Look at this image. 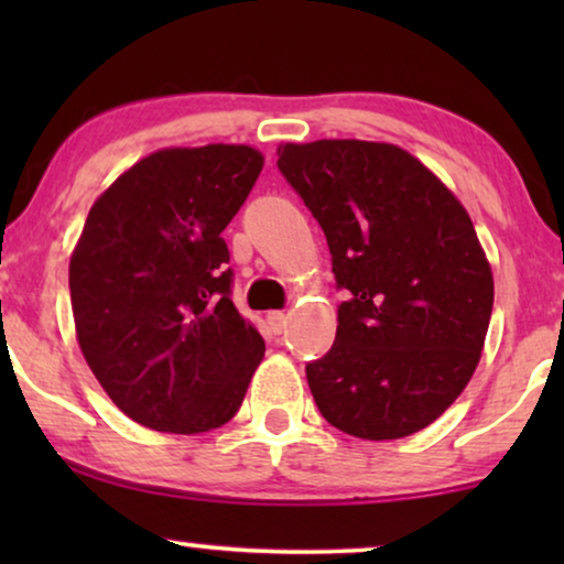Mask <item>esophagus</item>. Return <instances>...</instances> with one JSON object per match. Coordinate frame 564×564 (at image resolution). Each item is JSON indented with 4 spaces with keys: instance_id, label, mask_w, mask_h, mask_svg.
Returning <instances> with one entry per match:
<instances>
[{
    "instance_id": "esophagus-1",
    "label": "esophagus",
    "mask_w": 564,
    "mask_h": 564,
    "mask_svg": "<svg viewBox=\"0 0 564 564\" xmlns=\"http://www.w3.org/2000/svg\"><path fill=\"white\" fill-rule=\"evenodd\" d=\"M267 323L272 326V330H276V334H282L284 326H288V313H282V311L267 313Z\"/></svg>"
}]
</instances>
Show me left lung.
<instances>
[{
  "label": "left lung",
  "instance_id": "obj_1",
  "mask_svg": "<svg viewBox=\"0 0 564 564\" xmlns=\"http://www.w3.org/2000/svg\"><path fill=\"white\" fill-rule=\"evenodd\" d=\"M276 166L326 234L336 341L305 367L344 434L388 442L434 423L473 380L492 313V269L454 192L392 143H280Z\"/></svg>",
  "mask_w": 564,
  "mask_h": 564
}]
</instances>
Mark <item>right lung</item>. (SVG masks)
Listing matches in <instances>:
<instances>
[{
    "label": "right lung",
    "mask_w": 564,
    "mask_h": 564,
    "mask_svg": "<svg viewBox=\"0 0 564 564\" xmlns=\"http://www.w3.org/2000/svg\"><path fill=\"white\" fill-rule=\"evenodd\" d=\"M261 166L251 145H172L126 169L87 215L68 264L76 341L112 403L145 429H220L264 357L230 300L220 238Z\"/></svg>",
    "instance_id": "add662e5"
}]
</instances>
